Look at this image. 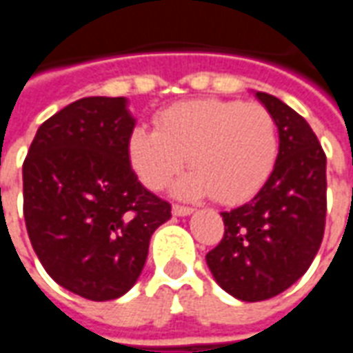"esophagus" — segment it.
I'll list each match as a JSON object with an SVG mask.
<instances>
[{"label":"esophagus","instance_id":"esophagus-1","mask_svg":"<svg viewBox=\"0 0 353 353\" xmlns=\"http://www.w3.org/2000/svg\"><path fill=\"white\" fill-rule=\"evenodd\" d=\"M172 212H174V215H179V217H183V215H191L192 214V208L181 206V204H174Z\"/></svg>","mask_w":353,"mask_h":353}]
</instances>
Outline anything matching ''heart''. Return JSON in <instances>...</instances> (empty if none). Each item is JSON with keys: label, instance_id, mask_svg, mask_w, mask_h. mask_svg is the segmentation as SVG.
Returning <instances> with one entry per match:
<instances>
[{"label": "heart", "instance_id": "1", "mask_svg": "<svg viewBox=\"0 0 353 353\" xmlns=\"http://www.w3.org/2000/svg\"><path fill=\"white\" fill-rule=\"evenodd\" d=\"M278 153V126L265 105L221 98L174 103L154 117V130L136 126L128 138L132 168L147 189H164L189 159L194 172L177 191L185 196L212 192L221 204L257 194Z\"/></svg>", "mask_w": 353, "mask_h": 353}]
</instances>
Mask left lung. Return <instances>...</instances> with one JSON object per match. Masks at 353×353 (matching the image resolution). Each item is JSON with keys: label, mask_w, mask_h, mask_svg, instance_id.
I'll list each match as a JSON object with an SVG mask.
<instances>
[{"label": "left lung", "mask_w": 353, "mask_h": 353, "mask_svg": "<svg viewBox=\"0 0 353 353\" xmlns=\"http://www.w3.org/2000/svg\"><path fill=\"white\" fill-rule=\"evenodd\" d=\"M257 98L278 126V162L250 202L221 212L225 234L206 255L215 281L245 303L280 295L308 270L327 215V157L318 136L276 96Z\"/></svg>", "instance_id": "8db88e82"}]
</instances>
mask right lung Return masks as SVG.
I'll use <instances>...</instances> for the list:
<instances>
[{"instance_id": "obj_1", "label": "right lung", "mask_w": 353, "mask_h": 353, "mask_svg": "<svg viewBox=\"0 0 353 353\" xmlns=\"http://www.w3.org/2000/svg\"><path fill=\"white\" fill-rule=\"evenodd\" d=\"M132 130L124 98H81L39 126L22 164L35 255L57 283L90 301L136 283L151 234L172 217L132 170Z\"/></svg>"}]
</instances>
